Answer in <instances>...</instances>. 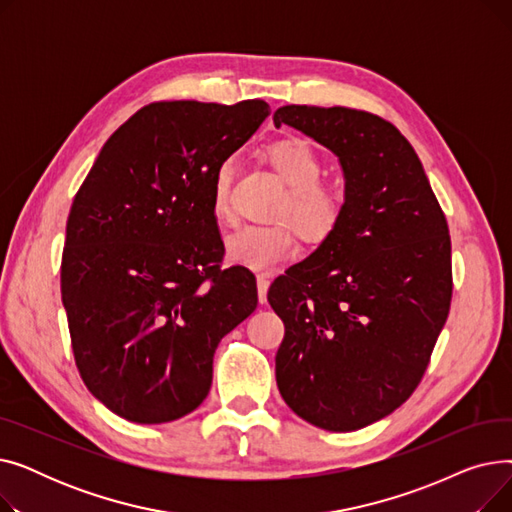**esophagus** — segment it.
Returning a JSON list of instances; mask_svg holds the SVG:
<instances>
[{"mask_svg": "<svg viewBox=\"0 0 512 512\" xmlns=\"http://www.w3.org/2000/svg\"><path fill=\"white\" fill-rule=\"evenodd\" d=\"M267 288H270V278L267 276H257V294H259V303H267Z\"/></svg>", "mask_w": 512, "mask_h": 512, "instance_id": "1", "label": "esophagus"}]
</instances>
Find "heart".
Returning <instances> with one entry per match:
<instances>
[{"label":"heart","mask_w":512,"mask_h":512,"mask_svg":"<svg viewBox=\"0 0 512 512\" xmlns=\"http://www.w3.org/2000/svg\"><path fill=\"white\" fill-rule=\"evenodd\" d=\"M272 168L288 186L280 199L270 226H240L224 240L228 261L253 272L272 270L290 257L297 245V232L307 242L328 240L342 224L346 197L336 186L321 184V161L301 139H286L265 151ZM234 178V159L228 157L213 172L211 211L218 222L232 218L230 188Z\"/></svg>","instance_id":"1"}]
</instances>
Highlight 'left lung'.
<instances>
[{"label": "left lung", "mask_w": 512, "mask_h": 512, "mask_svg": "<svg viewBox=\"0 0 512 512\" xmlns=\"http://www.w3.org/2000/svg\"><path fill=\"white\" fill-rule=\"evenodd\" d=\"M274 124L338 155L346 197L340 228L267 292L284 321L276 382L305 421L353 432L396 411L429 365L452 301L448 222L388 120L284 105Z\"/></svg>", "instance_id": "8db88e82"}]
</instances>
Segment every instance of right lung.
<instances>
[{
  "mask_svg": "<svg viewBox=\"0 0 512 512\" xmlns=\"http://www.w3.org/2000/svg\"><path fill=\"white\" fill-rule=\"evenodd\" d=\"M267 116L261 99L149 103L107 139L72 201L60 286L74 361L128 421L195 411L215 348L257 307L255 276L222 267L211 182Z\"/></svg>",
  "mask_w": 512,
  "mask_h": 512,
  "instance_id": "1",
  "label": "right lung"
}]
</instances>
